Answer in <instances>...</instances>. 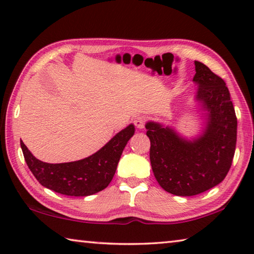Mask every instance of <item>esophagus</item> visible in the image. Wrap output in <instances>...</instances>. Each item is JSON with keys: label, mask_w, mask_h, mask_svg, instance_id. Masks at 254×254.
Here are the masks:
<instances>
[{"label": "esophagus", "mask_w": 254, "mask_h": 254, "mask_svg": "<svg viewBox=\"0 0 254 254\" xmlns=\"http://www.w3.org/2000/svg\"><path fill=\"white\" fill-rule=\"evenodd\" d=\"M145 122H147V119L144 117H136L134 119V126L137 128H143L145 126Z\"/></svg>", "instance_id": "esophagus-1"}]
</instances>
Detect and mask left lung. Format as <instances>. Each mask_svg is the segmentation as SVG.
Instances as JSON below:
<instances>
[{"label": "left lung", "instance_id": "left-lung-1", "mask_svg": "<svg viewBox=\"0 0 254 254\" xmlns=\"http://www.w3.org/2000/svg\"><path fill=\"white\" fill-rule=\"evenodd\" d=\"M196 98L207 111L203 134L188 141L173 128L148 122L150 161L154 177L166 191L194 196L222 183L233 161L236 120L229 88L220 76L200 62H195Z\"/></svg>", "mask_w": 254, "mask_h": 254}]
</instances>
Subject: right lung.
Returning <instances> with one entry per match:
<instances>
[{
    "label": "right lung",
    "mask_w": 254,
    "mask_h": 254,
    "mask_svg": "<svg viewBox=\"0 0 254 254\" xmlns=\"http://www.w3.org/2000/svg\"><path fill=\"white\" fill-rule=\"evenodd\" d=\"M133 134L134 127L130 124L96 153L65 163L42 162L32 156L23 142L21 148L29 169L42 186L67 196H89L109 186L123 149Z\"/></svg>",
    "instance_id": "add662e5"
}]
</instances>
